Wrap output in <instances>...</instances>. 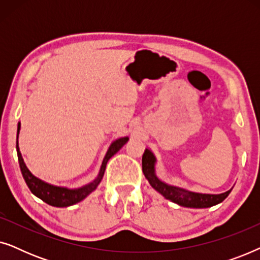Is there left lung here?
I'll use <instances>...</instances> for the list:
<instances>
[{
	"instance_id": "1",
	"label": "left lung",
	"mask_w": 260,
	"mask_h": 260,
	"mask_svg": "<svg viewBox=\"0 0 260 260\" xmlns=\"http://www.w3.org/2000/svg\"><path fill=\"white\" fill-rule=\"evenodd\" d=\"M155 162L156 158L149 149H145L143 156H142V169H143L144 176L147 177L149 183L155 190L161 193L163 197L168 200H172L175 204H179L183 207L190 208H206L218 205L229 197L231 190H227L221 194H205L195 193V191L184 189V188L170 186L162 182L155 175Z\"/></svg>"
}]
</instances>
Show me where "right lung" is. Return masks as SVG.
<instances>
[{"mask_svg":"<svg viewBox=\"0 0 260 260\" xmlns=\"http://www.w3.org/2000/svg\"><path fill=\"white\" fill-rule=\"evenodd\" d=\"M19 131H20V123L19 125H17V138H19ZM127 140H129L127 137H122V138H118V140H116L115 142H112V144L110 145L108 152H106L104 159H103L101 172H99V175L97 176V179L92 181L91 183L86 184V186L78 188V189H69V188H65V187L53 186V184H49L47 182H45V181L38 179V177L34 176L33 174L29 172V169L27 168L26 163H24L22 158V155H21L20 152L17 142H16V150H17V157H19L21 173H22L23 179L26 181L27 186L30 189L31 193H33L35 197L41 199L42 201H45L46 204L54 206V207H69V206H72L74 204H77V202L84 200L88 194L92 193V191L97 188L99 182H101L103 179V175H104L106 163H108L109 159L111 158L124 144L126 143Z\"/></svg>","mask_w":260,"mask_h":260,"instance_id":"obj_1","label":"right lung"}]
</instances>
